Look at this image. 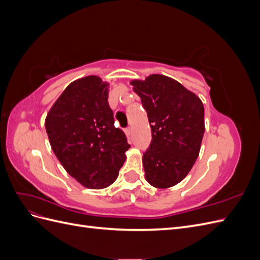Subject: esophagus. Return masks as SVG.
Listing matches in <instances>:
<instances>
[{"mask_svg": "<svg viewBox=\"0 0 260 260\" xmlns=\"http://www.w3.org/2000/svg\"><path fill=\"white\" fill-rule=\"evenodd\" d=\"M124 132H125V135H127V137H128V138H130L131 133H132V129H131L130 127H128V128H125V129H124Z\"/></svg>", "mask_w": 260, "mask_h": 260, "instance_id": "obj_1", "label": "esophagus"}]
</instances>
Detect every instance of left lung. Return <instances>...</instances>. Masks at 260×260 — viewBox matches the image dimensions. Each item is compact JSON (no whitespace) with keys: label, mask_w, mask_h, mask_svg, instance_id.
Returning a JSON list of instances; mask_svg holds the SVG:
<instances>
[{"label":"left lung","mask_w":260,"mask_h":260,"mask_svg":"<svg viewBox=\"0 0 260 260\" xmlns=\"http://www.w3.org/2000/svg\"><path fill=\"white\" fill-rule=\"evenodd\" d=\"M152 128V142L143 154L147 182L158 188L182 181L198 159L204 132V105L196 94L162 75L133 80Z\"/></svg>","instance_id":"left-lung-1"}]
</instances>
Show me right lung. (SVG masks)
Segmentation results:
<instances>
[{
	"mask_svg": "<svg viewBox=\"0 0 260 260\" xmlns=\"http://www.w3.org/2000/svg\"><path fill=\"white\" fill-rule=\"evenodd\" d=\"M114 122L108 83L98 76L70 83L45 118L54 154L85 187L100 190L111 185L125 160L130 144Z\"/></svg>",
	"mask_w": 260,
	"mask_h": 260,
	"instance_id": "right-lung-1",
	"label": "right lung"
}]
</instances>
